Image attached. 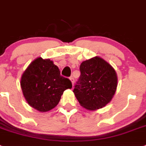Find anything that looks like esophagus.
<instances>
[{
    "instance_id": "obj_1",
    "label": "esophagus",
    "mask_w": 146,
    "mask_h": 146,
    "mask_svg": "<svg viewBox=\"0 0 146 146\" xmlns=\"http://www.w3.org/2000/svg\"><path fill=\"white\" fill-rule=\"evenodd\" d=\"M70 80L71 81L72 84H73H73H74V82H75V80H74V78H73V76L70 77Z\"/></svg>"
}]
</instances>
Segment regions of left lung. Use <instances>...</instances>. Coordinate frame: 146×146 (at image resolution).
Segmentation results:
<instances>
[{
  "label": "left lung",
  "mask_w": 146,
  "mask_h": 146,
  "mask_svg": "<svg viewBox=\"0 0 146 146\" xmlns=\"http://www.w3.org/2000/svg\"><path fill=\"white\" fill-rule=\"evenodd\" d=\"M80 72L73 92L81 106L96 110L110 103L117 86L115 69L104 59L96 56L82 62Z\"/></svg>",
  "instance_id": "1"
}]
</instances>
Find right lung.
Masks as SVG:
<instances>
[{"mask_svg":"<svg viewBox=\"0 0 146 146\" xmlns=\"http://www.w3.org/2000/svg\"><path fill=\"white\" fill-rule=\"evenodd\" d=\"M20 86L27 103L40 111H48L59 104L70 79L62 76L57 66L49 59L36 58L23 73Z\"/></svg>","mask_w":146,"mask_h":146,"instance_id":"add662e5","label":"right lung"}]
</instances>
